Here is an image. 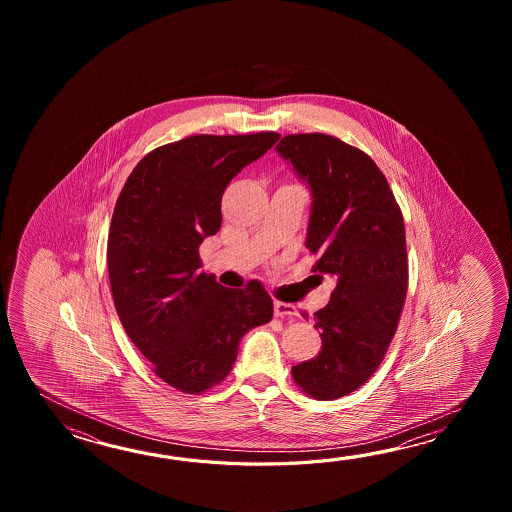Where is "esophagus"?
<instances>
[{
	"instance_id": "34e87169",
	"label": "esophagus",
	"mask_w": 512,
	"mask_h": 512,
	"mask_svg": "<svg viewBox=\"0 0 512 512\" xmlns=\"http://www.w3.org/2000/svg\"><path fill=\"white\" fill-rule=\"evenodd\" d=\"M274 316H276V318H294V316H298V307L276 300V302H274Z\"/></svg>"
}]
</instances>
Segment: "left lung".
<instances>
[{"label":"left lung","mask_w":512,"mask_h":512,"mask_svg":"<svg viewBox=\"0 0 512 512\" xmlns=\"http://www.w3.org/2000/svg\"><path fill=\"white\" fill-rule=\"evenodd\" d=\"M276 150L311 188L305 245L315 271L337 282L315 313L322 351L291 373L302 392L331 401L370 379L399 326L408 291L403 212L370 155L333 135H285Z\"/></svg>","instance_id":"8db88e82"}]
</instances>
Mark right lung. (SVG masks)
Returning a JSON list of instances; mask_svg holds the SVG:
<instances>
[{
  "mask_svg": "<svg viewBox=\"0 0 512 512\" xmlns=\"http://www.w3.org/2000/svg\"><path fill=\"white\" fill-rule=\"evenodd\" d=\"M280 133L192 135L144 155L120 190L108 238L109 285L124 331L153 373L203 393L229 375L240 340L271 322L260 282L227 289L201 272L199 245L221 227V197Z\"/></svg>",
  "mask_w": 512,
  "mask_h": 512,
  "instance_id": "1",
  "label": "right lung"
}]
</instances>
